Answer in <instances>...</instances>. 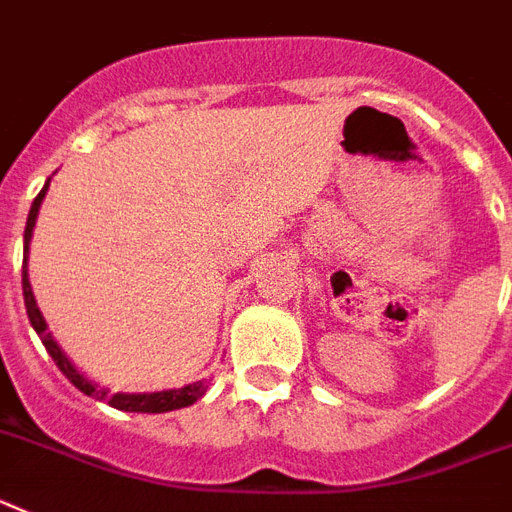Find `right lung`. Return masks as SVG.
I'll return each instance as SVG.
<instances>
[{
    "label": "right lung",
    "instance_id": "add662e5",
    "mask_svg": "<svg viewBox=\"0 0 512 512\" xmlns=\"http://www.w3.org/2000/svg\"><path fill=\"white\" fill-rule=\"evenodd\" d=\"M46 190H49V182L38 197L33 200L30 205V213H28V223H25V260H23V296H25V309H28V317H30V325L36 328V333L41 336V343L46 346L49 356L57 362V367L62 369V375L75 385L77 390H83L85 395H96L101 401H106L109 406L119 411H137V414H163V411H174V409H184V406H192L197 398H203L205 390H208V382H192V385H184V388H176V390H163V393H143V395H127V393H114L109 395L106 390H98L93 382L85 380L80 372L70 364V359L62 354V349L57 346V341L51 338V333L46 330V320L41 315V309L36 304V296H33V289H30V281H28V242H30V234H33V226H36V216H38V208H41V200H44Z\"/></svg>",
    "mask_w": 512,
    "mask_h": 512
}]
</instances>
